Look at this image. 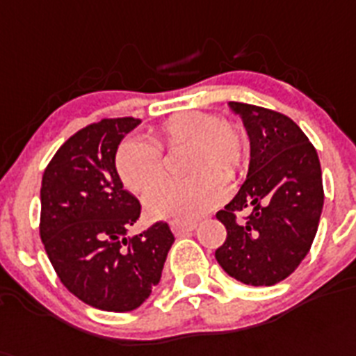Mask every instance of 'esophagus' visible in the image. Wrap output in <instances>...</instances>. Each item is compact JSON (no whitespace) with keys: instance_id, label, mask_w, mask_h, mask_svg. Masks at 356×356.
<instances>
[{"instance_id":"esophagus-1","label":"esophagus","mask_w":356,"mask_h":356,"mask_svg":"<svg viewBox=\"0 0 356 356\" xmlns=\"http://www.w3.org/2000/svg\"><path fill=\"white\" fill-rule=\"evenodd\" d=\"M193 229H195V224H193V222H188V224H183V222H173V224H172V232H173V235H177V237H183V235L192 234Z\"/></svg>"}]
</instances>
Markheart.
I'll return each mask as SVG.
<instances>
[{
    "instance_id": "b5f03b06",
    "label": "heart",
    "mask_w": 356,
    "mask_h": 356,
    "mask_svg": "<svg viewBox=\"0 0 356 356\" xmlns=\"http://www.w3.org/2000/svg\"><path fill=\"white\" fill-rule=\"evenodd\" d=\"M152 141L124 139L115 152V172L128 192L143 193L164 175L163 150L186 146L184 172L192 177L166 181L146 193L145 211L152 219L193 222L226 197V181L243 175L250 161V136L234 119L204 110L172 113L150 132Z\"/></svg>"
}]
</instances>
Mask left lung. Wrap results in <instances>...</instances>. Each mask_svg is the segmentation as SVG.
I'll list each match as a JSON object with an SVG mask.
<instances>
[{
	"label": "left lung",
	"mask_w": 356,
	"mask_h": 356,
	"mask_svg": "<svg viewBox=\"0 0 356 356\" xmlns=\"http://www.w3.org/2000/svg\"><path fill=\"white\" fill-rule=\"evenodd\" d=\"M250 136L252 159L234 201L217 211L226 241L215 259L248 286H273L293 273L316 235L324 204L315 146L295 121L257 104L229 103ZM250 213L237 221L241 211Z\"/></svg>",
	"instance_id": "obj_1"
}]
</instances>
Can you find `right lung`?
<instances>
[{"mask_svg":"<svg viewBox=\"0 0 356 356\" xmlns=\"http://www.w3.org/2000/svg\"><path fill=\"white\" fill-rule=\"evenodd\" d=\"M139 122L104 118L86 124L63 143L41 181L40 235L50 264L74 297L103 312L141 306L173 244L164 220L127 237L141 202L122 190L113 159Z\"/></svg>","mask_w":356,"mask_h":356,"instance_id":"add662e5","label":"right lung"}]
</instances>
